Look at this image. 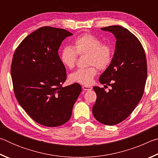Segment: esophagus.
Segmentation results:
<instances>
[{
    "mask_svg": "<svg viewBox=\"0 0 158 158\" xmlns=\"http://www.w3.org/2000/svg\"><path fill=\"white\" fill-rule=\"evenodd\" d=\"M82 89L84 90H85V91H87V90H92V86H89V85H83L82 86Z\"/></svg>",
    "mask_w": 158,
    "mask_h": 158,
    "instance_id": "1",
    "label": "esophagus"
}]
</instances>
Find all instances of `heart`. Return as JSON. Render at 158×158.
Returning <instances> with one entry per match:
<instances>
[{"label":"heart","instance_id":"b5f03b06","mask_svg":"<svg viewBox=\"0 0 158 158\" xmlns=\"http://www.w3.org/2000/svg\"><path fill=\"white\" fill-rule=\"evenodd\" d=\"M114 48L108 43H102L100 39L91 34L81 35L74 40L73 47H64L60 53V60L66 68L73 69L76 65L77 56L88 55L89 68L79 69L69 76L71 82L89 85L98 73V69H107L113 60Z\"/></svg>","mask_w":158,"mask_h":158}]
</instances>
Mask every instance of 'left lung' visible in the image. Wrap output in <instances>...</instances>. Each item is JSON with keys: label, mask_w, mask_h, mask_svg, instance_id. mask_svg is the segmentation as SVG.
I'll return each mask as SVG.
<instances>
[{"label": "left lung", "mask_w": 158, "mask_h": 158, "mask_svg": "<svg viewBox=\"0 0 158 158\" xmlns=\"http://www.w3.org/2000/svg\"><path fill=\"white\" fill-rule=\"evenodd\" d=\"M116 39L113 60L101 74L99 81L104 88L94 86L97 99L93 114L101 123L114 125L130 116L142 98L147 79V62L140 41L127 29L120 26L101 28Z\"/></svg>", "instance_id": "obj_1"}]
</instances>
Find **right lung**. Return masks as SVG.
<instances>
[{
  "label": "right lung",
  "instance_id": "1",
  "mask_svg": "<svg viewBox=\"0 0 158 158\" xmlns=\"http://www.w3.org/2000/svg\"><path fill=\"white\" fill-rule=\"evenodd\" d=\"M73 35L43 26L25 37L13 56L10 71L15 97L28 116L44 126L68 122L81 91L77 83L63 87L67 74L58 49Z\"/></svg>",
  "mask_w": 158,
  "mask_h": 158
}]
</instances>
